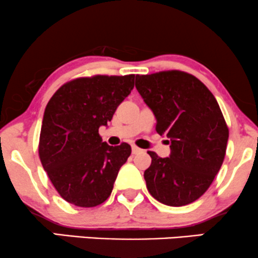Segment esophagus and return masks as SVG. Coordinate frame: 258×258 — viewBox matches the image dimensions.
I'll use <instances>...</instances> for the list:
<instances>
[{
  "instance_id": "obj_1",
  "label": "esophagus",
  "mask_w": 258,
  "mask_h": 258,
  "mask_svg": "<svg viewBox=\"0 0 258 258\" xmlns=\"http://www.w3.org/2000/svg\"><path fill=\"white\" fill-rule=\"evenodd\" d=\"M143 151H144V150L139 149L138 146H136V145L132 146V153H133V155H138V153H142Z\"/></svg>"
}]
</instances>
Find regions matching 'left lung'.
<instances>
[{"instance_id": "obj_1", "label": "left lung", "mask_w": 258, "mask_h": 258, "mask_svg": "<svg viewBox=\"0 0 258 258\" xmlns=\"http://www.w3.org/2000/svg\"><path fill=\"white\" fill-rule=\"evenodd\" d=\"M136 88L167 136L169 157L149 151L144 172L149 193L168 206H184L210 188L226 152L229 128L216 97L193 75L161 71L137 75Z\"/></svg>"}]
</instances>
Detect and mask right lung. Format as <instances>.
Segmentation results:
<instances>
[{"mask_svg": "<svg viewBox=\"0 0 258 258\" xmlns=\"http://www.w3.org/2000/svg\"><path fill=\"white\" fill-rule=\"evenodd\" d=\"M135 87V75L80 77L63 84L42 119L39 157L65 201L95 207L109 198L131 146H109L99 135Z\"/></svg>", "mask_w": 258, "mask_h": 258, "instance_id": "right-lung-1", "label": "right lung"}]
</instances>
